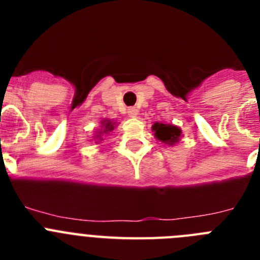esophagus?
I'll use <instances>...</instances> for the list:
<instances>
[{
    "label": "esophagus",
    "mask_w": 260,
    "mask_h": 260,
    "mask_svg": "<svg viewBox=\"0 0 260 260\" xmlns=\"http://www.w3.org/2000/svg\"><path fill=\"white\" fill-rule=\"evenodd\" d=\"M127 114L128 117H133V118H134V117L138 116V109H135V108H130V109L127 110Z\"/></svg>",
    "instance_id": "1"
}]
</instances>
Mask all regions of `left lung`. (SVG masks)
<instances>
[{
  "instance_id": "1",
  "label": "left lung",
  "mask_w": 260,
  "mask_h": 260,
  "mask_svg": "<svg viewBox=\"0 0 260 260\" xmlns=\"http://www.w3.org/2000/svg\"><path fill=\"white\" fill-rule=\"evenodd\" d=\"M152 132L155 138L161 143L167 146H174L181 141L182 138V130L176 125H169V123L156 122L152 126Z\"/></svg>"
}]
</instances>
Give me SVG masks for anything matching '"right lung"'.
<instances>
[{
	"label": "right lung",
	"mask_w": 260,
	"mask_h": 260,
	"mask_svg": "<svg viewBox=\"0 0 260 260\" xmlns=\"http://www.w3.org/2000/svg\"><path fill=\"white\" fill-rule=\"evenodd\" d=\"M118 123L112 121V119H103L102 121V128L95 132V138L93 141H96V143H100L103 141V135H108L109 133H112L114 130V127H117Z\"/></svg>",
	"instance_id": "add662e5"
}]
</instances>
